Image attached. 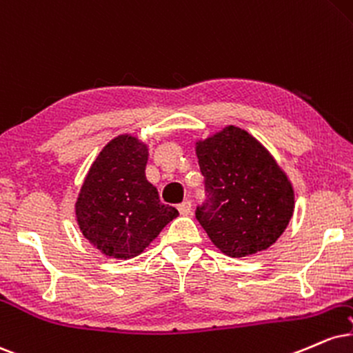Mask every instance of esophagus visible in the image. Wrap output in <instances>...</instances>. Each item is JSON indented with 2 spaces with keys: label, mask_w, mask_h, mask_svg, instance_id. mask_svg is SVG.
<instances>
[{
  "label": "esophagus",
  "mask_w": 353,
  "mask_h": 353,
  "mask_svg": "<svg viewBox=\"0 0 353 353\" xmlns=\"http://www.w3.org/2000/svg\"><path fill=\"white\" fill-rule=\"evenodd\" d=\"M178 211H180V214H183V216H188L190 213H192V201H183L180 206H178Z\"/></svg>",
  "instance_id": "34e87169"
}]
</instances>
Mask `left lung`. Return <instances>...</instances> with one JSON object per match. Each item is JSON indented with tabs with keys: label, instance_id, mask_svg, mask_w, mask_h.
Returning <instances> with one entry per match:
<instances>
[{
	"label": "left lung",
	"instance_id": "obj_1",
	"mask_svg": "<svg viewBox=\"0 0 353 353\" xmlns=\"http://www.w3.org/2000/svg\"><path fill=\"white\" fill-rule=\"evenodd\" d=\"M194 152L208 192L196 219L211 243L230 258L266 251L294 213L285 173L254 137L234 125L196 140Z\"/></svg>",
	"mask_w": 353,
	"mask_h": 353
}]
</instances>
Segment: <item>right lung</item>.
I'll return each mask as SVG.
<instances>
[{"label": "right lung", "mask_w": 353, "mask_h": 353, "mask_svg": "<svg viewBox=\"0 0 353 353\" xmlns=\"http://www.w3.org/2000/svg\"><path fill=\"white\" fill-rule=\"evenodd\" d=\"M148 147L132 135H119L92 161L76 200L81 233L97 251L132 259L150 246L178 211L161 205L145 176Z\"/></svg>", "instance_id": "right-lung-1"}]
</instances>
